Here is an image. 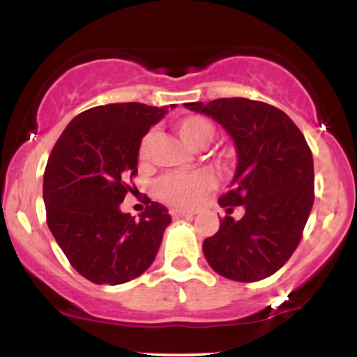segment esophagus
I'll use <instances>...</instances> for the list:
<instances>
[{
  "instance_id": "34e87169",
  "label": "esophagus",
  "mask_w": 357,
  "mask_h": 357,
  "mask_svg": "<svg viewBox=\"0 0 357 357\" xmlns=\"http://www.w3.org/2000/svg\"><path fill=\"white\" fill-rule=\"evenodd\" d=\"M171 215L174 219H190V218H193V212H185V211H178V208H172L171 211Z\"/></svg>"
}]
</instances>
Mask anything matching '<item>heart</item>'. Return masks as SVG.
Returning a JSON list of instances; mask_svg holds the SVG:
<instances>
[{"label":"heart","instance_id":"heart-1","mask_svg":"<svg viewBox=\"0 0 357 357\" xmlns=\"http://www.w3.org/2000/svg\"><path fill=\"white\" fill-rule=\"evenodd\" d=\"M178 132L183 142L192 149H204L214 138V126L204 117H186L178 124ZM153 135L149 132L139 145V157H149L152 149ZM214 179L207 172L192 174H169L157 183V195L165 204L178 208H192L205 192L212 188Z\"/></svg>","mask_w":357,"mask_h":357}]
</instances>
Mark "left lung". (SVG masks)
<instances>
[{"label": "left lung", "instance_id": "obj_1", "mask_svg": "<svg viewBox=\"0 0 357 357\" xmlns=\"http://www.w3.org/2000/svg\"><path fill=\"white\" fill-rule=\"evenodd\" d=\"M218 122L235 143L236 167L219 205L226 215L219 231L204 240V255L218 275L259 282L291 257L314 202V165L305 138L276 107L247 98L185 103Z\"/></svg>", "mask_w": 357, "mask_h": 357}]
</instances>
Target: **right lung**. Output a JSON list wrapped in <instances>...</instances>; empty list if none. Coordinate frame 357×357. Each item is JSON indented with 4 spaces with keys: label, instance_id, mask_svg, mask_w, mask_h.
Masks as SVG:
<instances>
[{
    "label": "right lung",
    "instance_id": "obj_1",
    "mask_svg": "<svg viewBox=\"0 0 357 357\" xmlns=\"http://www.w3.org/2000/svg\"><path fill=\"white\" fill-rule=\"evenodd\" d=\"M167 112L135 102L93 107L68 122L50 153L43 178L48 228L72 268L96 285L143 275L171 225L157 202L139 218L121 211L143 136Z\"/></svg>",
    "mask_w": 357,
    "mask_h": 357
}]
</instances>
